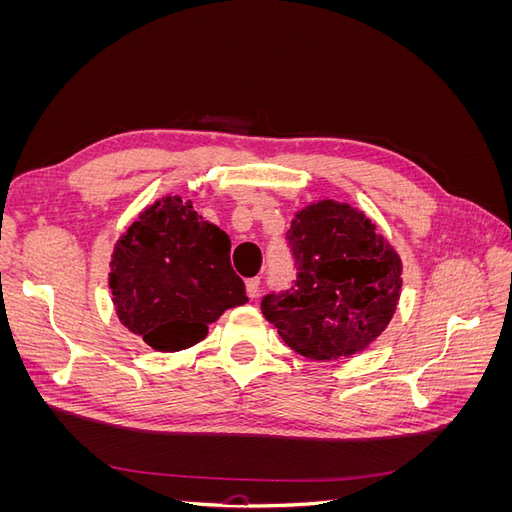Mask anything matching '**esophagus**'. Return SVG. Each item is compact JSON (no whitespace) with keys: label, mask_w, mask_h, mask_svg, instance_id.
<instances>
[{"label":"esophagus","mask_w":512,"mask_h":512,"mask_svg":"<svg viewBox=\"0 0 512 512\" xmlns=\"http://www.w3.org/2000/svg\"><path fill=\"white\" fill-rule=\"evenodd\" d=\"M258 286H260L258 277H250V280H245V292H247V297L256 299V297H258Z\"/></svg>","instance_id":"1"}]
</instances>
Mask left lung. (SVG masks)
<instances>
[{"label":"left lung","mask_w":512,"mask_h":512,"mask_svg":"<svg viewBox=\"0 0 512 512\" xmlns=\"http://www.w3.org/2000/svg\"><path fill=\"white\" fill-rule=\"evenodd\" d=\"M288 243L297 282L260 307L284 342L307 359L363 352L389 327L401 294V258L376 224L324 198L294 213Z\"/></svg>","instance_id":"8db88e82"}]
</instances>
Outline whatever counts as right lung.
<instances>
[{
	"instance_id": "add662e5",
	"label": "right lung",
	"mask_w": 512,
	"mask_h": 512,
	"mask_svg": "<svg viewBox=\"0 0 512 512\" xmlns=\"http://www.w3.org/2000/svg\"><path fill=\"white\" fill-rule=\"evenodd\" d=\"M108 288L119 322L158 352L198 344L226 309L247 303L226 232L170 194L117 239Z\"/></svg>"
}]
</instances>
